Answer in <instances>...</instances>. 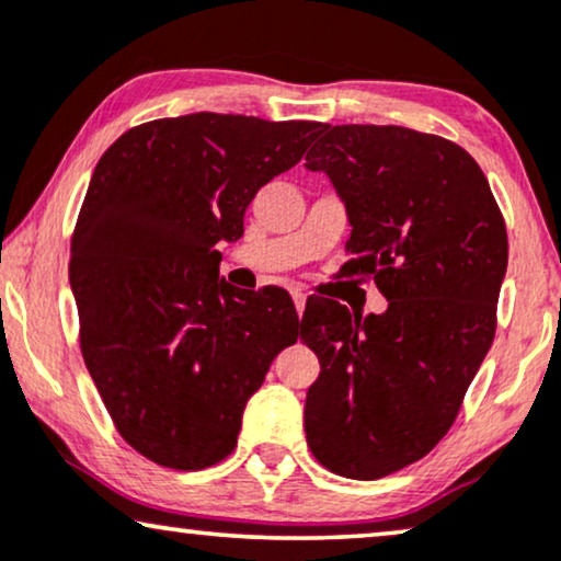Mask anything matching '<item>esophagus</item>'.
I'll list each match as a JSON object with an SVG mask.
<instances>
[{"label": "esophagus", "mask_w": 561, "mask_h": 561, "mask_svg": "<svg viewBox=\"0 0 561 561\" xmlns=\"http://www.w3.org/2000/svg\"><path fill=\"white\" fill-rule=\"evenodd\" d=\"M293 300H295L297 316H302V312H305V300H308V297H305V293H300V289H295V293H293Z\"/></svg>", "instance_id": "34e87169"}]
</instances>
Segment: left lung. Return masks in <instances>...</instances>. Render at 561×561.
<instances>
[{
    "label": "left lung",
    "mask_w": 561,
    "mask_h": 561,
    "mask_svg": "<svg viewBox=\"0 0 561 561\" xmlns=\"http://www.w3.org/2000/svg\"><path fill=\"white\" fill-rule=\"evenodd\" d=\"M305 156L346 205L341 276L375 279L382 316L308 302L320 358L305 433L320 465L379 480L423 459L457 421L495 339L507 266L503 213L465 148L400 125H325Z\"/></svg>",
    "instance_id": "left-lung-1"
}]
</instances>
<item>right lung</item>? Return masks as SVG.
<instances>
[{
  "instance_id": "obj_1",
  "label": "right lung",
  "mask_w": 561,
  "mask_h": 561,
  "mask_svg": "<svg viewBox=\"0 0 561 561\" xmlns=\"http://www.w3.org/2000/svg\"><path fill=\"white\" fill-rule=\"evenodd\" d=\"M320 123L194 112L136 125L96 163L71 236L79 346L119 436L169 469L236 449L245 402L297 341L285 289L241 293L215 243Z\"/></svg>"
}]
</instances>
